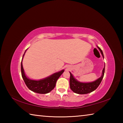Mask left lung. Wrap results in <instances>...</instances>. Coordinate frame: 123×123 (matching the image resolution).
I'll list each match as a JSON object with an SVG mask.
<instances>
[{
  "label": "left lung",
  "instance_id": "1",
  "mask_svg": "<svg viewBox=\"0 0 123 123\" xmlns=\"http://www.w3.org/2000/svg\"><path fill=\"white\" fill-rule=\"evenodd\" d=\"M100 51L101 54L103 55L104 57V54L103 51L99 47H97ZM70 73V72H69ZM104 73H105V67H104V69L102 72V75L100 77L99 79H98L92 82H81L76 80L74 78L73 75L70 73V88L72 89V91H73L74 93H77L79 94H87L92 92L95 90L99 86L102 80H103V77L104 75Z\"/></svg>",
  "mask_w": 123,
  "mask_h": 123
}]
</instances>
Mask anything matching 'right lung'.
<instances>
[{"mask_svg":"<svg viewBox=\"0 0 123 123\" xmlns=\"http://www.w3.org/2000/svg\"><path fill=\"white\" fill-rule=\"evenodd\" d=\"M25 53L23 56V58L24 57ZM23 58L21 62V73L25 84L28 87V88L32 92L39 93V94H46L53 90L55 88L57 79L61 75V74L63 73L64 70H62L59 72L52 74L51 75L47 77L46 78L39 80H31L27 78L25 74L22 64Z\"/></svg>","mask_w":123,"mask_h":123,"instance_id":"1","label":"right lung"}]
</instances>
